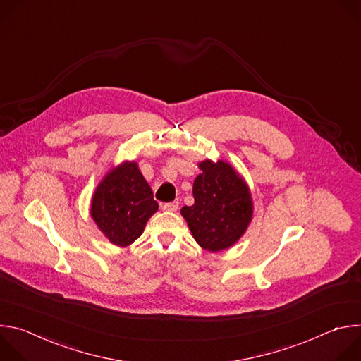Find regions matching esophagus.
<instances>
[{"label":"esophagus","mask_w":361,"mask_h":361,"mask_svg":"<svg viewBox=\"0 0 361 361\" xmlns=\"http://www.w3.org/2000/svg\"><path fill=\"white\" fill-rule=\"evenodd\" d=\"M178 200H176V201H173V202H167V204H164L163 205V209L166 210V212H170V213H174V212H177L178 210Z\"/></svg>","instance_id":"34e87169"}]
</instances>
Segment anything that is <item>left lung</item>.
Masks as SVG:
<instances>
[{"instance_id":"left-lung-1","label":"left lung","mask_w":361,"mask_h":361,"mask_svg":"<svg viewBox=\"0 0 361 361\" xmlns=\"http://www.w3.org/2000/svg\"><path fill=\"white\" fill-rule=\"evenodd\" d=\"M192 184L194 204L181 216L198 245L210 252L233 247L247 231L254 213L248 184L227 161L204 160Z\"/></svg>"}]
</instances>
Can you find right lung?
Here are the masks:
<instances>
[{"label":"right lung","instance_id":"add662e5","mask_svg":"<svg viewBox=\"0 0 361 361\" xmlns=\"http://www.w3.org/2000/svg\"><path fill=\"white\" fill-rule=\"evenodd\" d=\"M157 210L159 204L138 163L126 160L111 167L98 183L91 197L90 214L111 244L127 247L142 234Z\"/></svg>","mask_w":361,"mask_h":361}]
</instances>
